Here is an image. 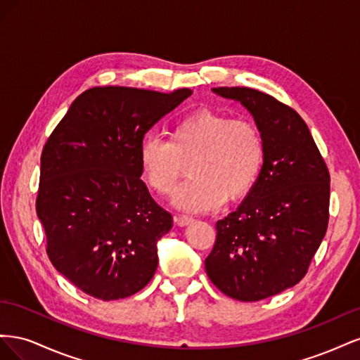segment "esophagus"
Instances as JSON below:
<instances>
[{
    "mask_svg": "<svg viewBox=\"0 0 360 360\" xmlns=\"http://www.w3.org/2000/svg\"><path fill=\"white\" fill-rule=\"evenodd\" d=\"M174 221H176V224L179 226H186V225H191L193 222V217L186 216V214H176V216H174Z\"/></svg>",
    "mask_w": 360,
    "mask_h": 360,
    "instance_id": "1",
    "label": "esophagus"
}]
</instances>
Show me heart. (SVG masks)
I'll list each match as a JSON object with an SVG mask.
<instances>
[{"label":"heart","instance_id":"1","mask_svg":"<svg viewBox=\"0 0 360 360\" xmlns=\"http://www.w3.org/2000/svg\"><path fill=\"white\" fill-rule=\"evenodd\" d=\"M264 160V139L255 123L231 120L212 110L181 117L168 141L146 136L139 146V167L148 186L171 195L188 165L189 179L172 202L186 212H205L224 200L245 198L254 188Z\"/></svg>","mask_w":360,"mask_h":360}]
</instances>
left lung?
I'll return each mask as SVG.
<instances>
[{
  "label": "left lung",
  "instance_id": "8db88e82",
  "mask_svg": "<svg viewBox=\"0 0 360 360\" xmlns=\"http://www.w3.org/2000/svg\"><path fill=\"white\" fill-rule=\"evenodd\" d=\"M213 93L254 117L264 160L240 205L216 222L205 271L226 296L257 302L307 275L328 230L330 176L307 123L290 106L246 86H219Z\"/></svg>",
  "mask_w": 360,
  "mask_h": 360
}]
</instances>
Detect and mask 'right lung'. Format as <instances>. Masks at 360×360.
Returning a JSON list of instances; mask_svg holds the SVG:
<instances>
[{
	"instance_id": "right-lung-1",
	"label": "right lung",
	"mask_w": 360,
	"mask_h": 360,
	"mask_svg": "<svg viewBox=\"0 0 360 360\" xmlns=\"http://www.w3.org/2000/svg\"><path fill=\"white\" fill-rule=\"evenodd\" d=\"M191 94L94 86L76 97L45 144L36 209L46 252L89 296L124 299L153 278L172 216L141 180L139 146Z\"/></svg>"
}]
</instances>
